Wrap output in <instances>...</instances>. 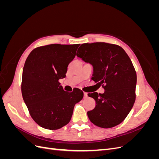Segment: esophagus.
Segmentation results:
<instances>
[{"instance_id":"34e87169","label":"esophagus","mask_w":159,"mask_h":159,"mask_svg":"<svg viewBox=\"0 0 159 159\" xmlns=\"http://www.w3.org/2000/svg\"><path fill=\"white\" fill-rule=\"evenodd\" d=\"M84 98H86L88 97V93L84 92Z\"/></svg>"}]
</instances>
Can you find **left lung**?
<instances>
[{
	"mask_svg": "<svg viewBox=\"0 0 159 159\" xmlns=\"http://www.w3.org/2000/svg\"><path fill=\"white\" fill-rule=\"evenodd\" d=\"M76 55L93 66L92 80L105 89L103 93L88 94L96 103L88 111L90 121L102 128L117 125L135 101L137 74L131 59L121 46L105 42L81 44Z\"/></svg>",
	"mask_w": 159,
	"mask_h": 159,
	"instance_id": "obj_1",
	"label": "left lung"
}]
</instances>
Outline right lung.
Here are the masks:
<instances>
[{"instance_id":"1","label":"right lung","mask_w":159,"mask_h":159,"mask_svg":"<svg viewBox=\"0 0 159 159\" xmlns=\"http://www.w3.org/2000/svg\"><path fill=\"white\" fill-rule=\"evenodd\" d=\"M80 44H50L38 47L24 66L21 90L30 116L38 125L56 130L68 124L75 105L84 92L75 88L65 91L59 80L66 77L68 66Z\"/></svg>"}]
</instances>
